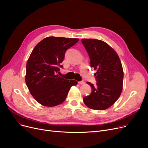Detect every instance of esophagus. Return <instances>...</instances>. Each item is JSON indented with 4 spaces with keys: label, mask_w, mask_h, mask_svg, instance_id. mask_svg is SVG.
I'll list each match as a JSON object with an SVG mask.
<instances>
[{
    "label": "esophagus",
    "mask_w": 148,
    "mask_h": 148,
    "mask_svg": "<svg viewBox=\"0 0 148 148\" xmlns=\"http://www.w3.org/2000/svg\"><path fill=\"white\" fill-rule=\"evenodd\" d=\"M78 83H79V84H83L85 83V82H84V81H80V82H79Z\"/></svg>",
    "instance_id": "34e87169"
}]
</instances>
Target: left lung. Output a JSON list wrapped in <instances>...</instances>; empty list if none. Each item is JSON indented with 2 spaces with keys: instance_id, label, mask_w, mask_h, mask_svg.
Segmentation results:
<instances>
[{
  "instance_id": "8db88e82",
  "label": "left lung",
  "mask_w": 148,
  "mask_h": 148,
  "mask_svg": "<svg viewBox=\"0 0 148 148\" xmlns=\"http://www.w3.org/2000/svg\"><path fill=\"white\" fill-rule=\"evenodd\" d=\"M82 42L90 58V66L97 70L96 85L88 82L91 94L83 102L91 109L106 110L112 106L122 90L123 71L116 52L105 42L95 39H82Z\"/></svg>"
}]
</instances>
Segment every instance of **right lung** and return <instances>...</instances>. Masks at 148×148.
Wrapping results in <instances>:
<instances>
[{
    "instance_id": "obj_1",
    "label": "right lung",
    "mask_w": 148,
    "mask_h": 148,
    "mask_svg": "<svg viewBox=\"0 0 148 148\" xmlns=\"http://www.w3.org/2000/svg\"><path fill=\"white\" fill-rule=\"evenodd\" d=\"M77 38L49 36L39 42L26 64L25 81L35 99L40 104L53 107L65 100L71 86L77 82L59 76L60 64L66 51L79 41Z\"/></svg>"
}]
</instances>
